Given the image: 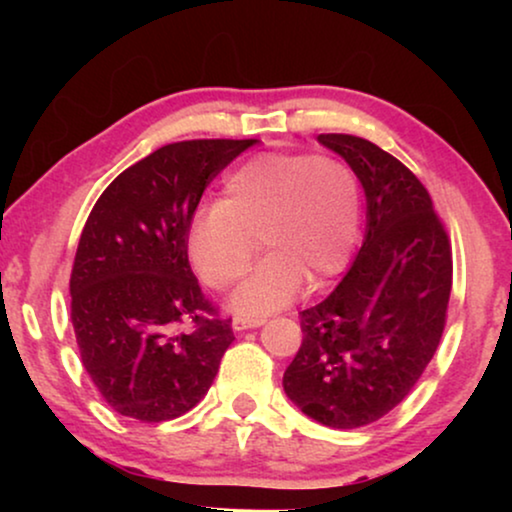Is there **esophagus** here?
Listing matches in <instances>:
<instances>
[{"mask_svg":"<svg viewBox=\"0 0 512 512\" xmlns=\"http://www.w3.org/2000/svg\"><path fill=\"white\" fill-rule=\"evenodd\" d=\"M263 324H265L263 317H242V314L233 317L235 331H247V328H256V326H263Z\"/></svg>","mask_w":512,"mask_h":512,"instance_id":"1","label":"esophagus"}]
</instances>
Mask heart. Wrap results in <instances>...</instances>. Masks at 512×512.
I'll use <instances>...</instances> for the list:
<instances>
[{
  "mask_svg": "<svg viewBox=\"0 0 512 512\" xmlns=\"http://www.w3.org/2000/svg\"><path fill=\"white\" fill-rule=\"evenodd\" d=\"M361 184L335 156L261 153L223 181L221 202L202 207L188 230V254L202 282L230 289L247 275L256 240L268 256L233 307L242 314L275 312L303 279L319 284L345 268L361 230Z\"/></svg>",
  "mask_w": 512,
  "mask_h": 512,
  "instance_id": "obj_1",
  "label": "heart"
}]
</instances>
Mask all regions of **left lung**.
Listing matches in <instances>:
<instances>
[{
	"mask_svg": "<svg viewBox=\"0 0 512 512\" xmlns=\"http://www.w3.org/2000/svg\"><path fill=\"white\" fill-rule=\"evenodd\" d=\"M352 165L368 200L363 247L342 282L300 312L303 342L284 391L307 417L359 429L415 389L443 338L452 244L426 186L368 139L319 135Z\"/></svg>",
	"mask_w": 512,
	"mask_h": 512,
	"instance_id": "8db88e82",
	"label": "left lung"
}]
</instances>
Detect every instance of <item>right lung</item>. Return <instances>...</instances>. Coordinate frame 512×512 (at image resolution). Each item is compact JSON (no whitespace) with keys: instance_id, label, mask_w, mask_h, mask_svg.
Returning <instances> with one entry per match:
<instances>
[{"instance_id":"add662e5","label":"right lung","mask_w":512,"mask_h":512,"mask_svg":"<svg viewBox=\"0 0 512 512\" xmlns=\"http://www.w3.org/2000/svg\"><path fill=\"white\" fill-rule=\"evenodd\" d=\"M254 142L160 146L104 188L83 226L69 310L83 368L118 415L167 422L212 387L235 335L193 275L188 230L209 181Z\"/></svg>"}]
</instances>
